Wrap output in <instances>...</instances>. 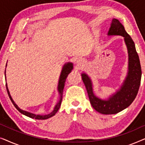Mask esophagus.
<instances>
[{
	"instance_id": "1",
	"label": "esophagus",
	"mask_w": 145,
	"mask_h": 145,
	"mask_svg": "<svg viewBox=\"0 0 145 145\" xmlns=\"http://www.w3.org/2000/svg\"><path fill=\"white\" fill-rule=\"evenodd\" d=\"M76 64L78 66H81V65H82L84 64V61L82 60V59H78L76 60Z\"/></svg>"
}]
</instances>
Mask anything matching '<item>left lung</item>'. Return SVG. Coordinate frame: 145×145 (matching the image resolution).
I'll return each mask as SVG.
<instances>
[{
  "instance_id": "left-lung-1",
  "label": "left lung",
  "mask_w": 145,
  "mask_h": 145,
  "mask_svg": "<svg viewBox=\"0 0 145 145\" xmlns=\"http://www.w3.org/2000/svg\"><path fill=\"white\" fill-rule=\"evenodd\" d=\"M108 35L122 36L127 49L128 70L121 86L106 99L99 98L93 92V84L90 77L85 72L81 74L92 106L97 112L106 115L116 114L131 104L139 89L142 74L139 58L134 41L118 19H112Z\"/></svg>"
}]
</instances>
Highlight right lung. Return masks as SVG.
I'll return each mask as SVG.
<instances>
[{"mask_svg": "<svg viewBox=\"0 0 145 145\" xmlns=\"http://www.w3.org/2000/svg\"><path fill=\"white\" fill-rule=\"evenodd\" d=\"M7 66V63L6 65V67ZM73 69V64L72 63L68 62L63 65V68H62V71H61L60 76H59V82H58V86H57V90H58L59 94V100L58 102H57V104L55 105L54 109L51 112L50 114H47V115H39V114H33V113L27 112V111L23 110H22L18 106V105L16 104L14 102V101L13 100L10 94V92L8 90V88L7 86V83H6V86H7V90L8 92V94L9 98L10 99V100L12 102V104H14V106H15V108L17 109L19 111L21 114H22L25 116H26L27 117L30 118H34L35 120H47V119L50 118L51 117H53V116H55V114L58 112L59 109L60 108L61 104V102H62V98H63V89H64V86H65V81H66V78L68 74L70 73L71 71H72ZM5 79L7 80V78H6V70H5Z\"/></svg>", "mask_w": 145, "mask_h": 145, "instance_id": "1", "label": "right lung"}]
</instances>
